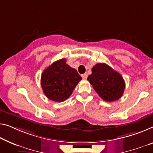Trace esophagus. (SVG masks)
<instances>
[{"instance_id":"1","label":"esophagus","mask_w":153,"mask_h":153,"mask_svg":"<svg viewBox=\"0 0 153 153\" xmlns=\"http://www.w3.org/2000/svg\"><path fill=\"white\" fill-rule=\"evenodd\" d=\"M82 78H83V79H87V78H88V74H83L81 75Z\"/></svg>"}]
</instances>
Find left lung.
Returning a JSON list of instances; mask_svg holds the SVG:
<instances>
[{
	"label": "left lung",
	"instance_id": "1",
	"mask_svg": "<svg viewBox=\"0 0 153 153\" xmlns=\"http://www.w3.org/2000/svg\"><path fill=\"white\" fill-rule=\"evenodd\" d=\"M88 80L96 92L107 102L118 100L123 95L125 83L122 75L106 63L96 64Z\"/></svg>",
	"mask_w": 153,
	"mask_h": 153
}]
</instances>
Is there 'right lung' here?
I'll return each instance as SVG.
<instances>
[{
	"label": "right lung",
	"instance_id": "1",
	"mask_svg": "<svg viewBox=\"0 0 153 153\" xmlns=\"http://www.w3.org/2000/svg\"><path fill=\"white\" fill-rule=\"evenodd\" d=\"M81 79L76 70L68 65L65 59H62L53 63L42 72L41 85L48 99L63 102L70 97Z\"/></svg>",
	"mask_w": 153,
	"mask_h": 153
}]
</instances>
